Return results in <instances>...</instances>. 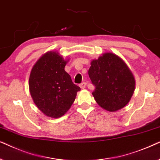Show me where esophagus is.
Here are the masks:
<instances>
[{
    "mask_svg": "<svg viewBox=\"0 0 160 160\" xmlns=\"http://www.w3.org/2000/svg\"><path fill=\"white\" fill-rule=\"evenodd\" d=\"M86 85H87L86 82H82V83L80 85V88H81L82 89H84V88H86Z\"/></svg>",
    "mask_w": 160,
    "mask_h": 160,
    "instance_id": "obj_1",
    "label": "esophagus"
}]
</instances>
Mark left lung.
Listing matches in <instances>:
<instances>
[{"instance_id": "obj_1", "label": "left lung", "mask_w": 160, "mask_h": 160, "mask_svg": "<svg viewBox=\"0 0 160 160\" xmlns=\"http://www.w3.org/2000/svg\"><path fill=\"white\" fill-rule=\"evenodd\" d=\"M88 75L95 90L92 94L100 107L116 112L132 97L135 80L127 63L112 52H105L91 62Z\"/></svg>"}]
</instances>
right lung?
Segmentation results:
<instances>
[{"label":"right lung","instance_id":"add662e5","mask_svg":"<svg viewBox=\"0 0 160 160\" xmlns=\"http://www.w3.org/2000/svg\"><path fill=\"white\" fill-rule=\"evenodd\" d=\"M68 61L58 52L49 51L36 62L30 74L29 90L33 102L50 118L63 116L80 91L64 70Z\"/></svg>","mask_w":160,"mask_h":160}]
</instances>
